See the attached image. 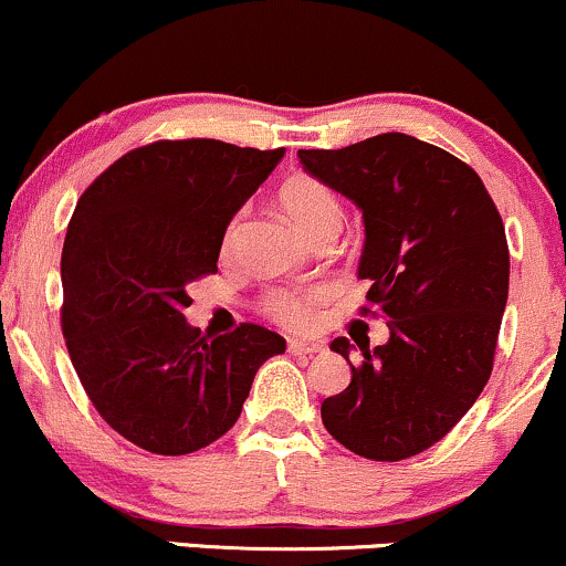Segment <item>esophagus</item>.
<instances>
[{"label": "esophagus", "instance_id": "34e87169", "mask_svg": "<svg viewBox=\"0 0 566 566\" xmlns=\"http://www.w3.org/2000/svg\"><path fill=\"white\" fill-rule=\"evenodd\" d=\"M323 344L317 342H304V338H289V352L291 355H315L321 352Z\"/></svg>", "mask_w": 566, "mask_h": 566}]
</instances>
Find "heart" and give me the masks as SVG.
I'll return each mask as SVG.
<instances>
[{
    "mask_svg": "<svg viewBox=\"0 0 566 566\" xmlns=\"http://www.w3.org/2000/svg\"><path fill=\"white\" fill-rule=\"evenodd\" d=\"M277 201H281L283 211L291 217V222L296 224L298 232L304 238H315L325 230H338L342 228V206H338L336 196L331 192L328 185H323L315 177H291L277 192ZM238 230H241V214L230 219L228 230H224L222 249L230 251L235 243ZM321 296V291H272L268 296V312L275 317L277 323L289 325V328H307L315 317V298Z\"/></svg>",
    "mask_w": 566,
    "mask_h": 566,
    "instance_id": "b5f03b06",
    "label": "heart"
}]
</instances>
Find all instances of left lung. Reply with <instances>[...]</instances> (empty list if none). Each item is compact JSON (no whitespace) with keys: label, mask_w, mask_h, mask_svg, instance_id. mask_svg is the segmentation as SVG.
Here are the masks:
<instances>
[{"label":"left lung","mask_w":566,"mask_h":566,"mask_svg":"<svg viewBox=\"0 0 566 566\" xmlns=\"http://www.w3.org/2000/svg\"><path fill=\"white\" fill-rule=\"evenodd\" d=\"M312 177L363 211L357 277L389 325L370 349L338 336L352 365L321 405L328 434L370 461H402L440 442L493 374L509 298V243L480 175L437 145L387 132L342 150H298ZM370 312V310H365Z\"/></svg>","instance_id":"obj_1"}]
</instances>
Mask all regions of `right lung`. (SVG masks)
<instances>
[{"mask_svg": "<svg viewBox=\"0 0 566 566\" xmlns=\"http://www.w3.org/2000/svg\"><path fill=\"white\" fill-rule=\"evenodd\" d=\"M285 148L161 139L129 150L78 198L63 262V336L105 423L158 455L206 448L241 416L285 338L243 323L203 336L188 283L217 272L230 219Z\"/></svg>", "mask_w": 566, "mask_h": 566, "instance_id": "1", "label": "right lung"}]
</instances>
